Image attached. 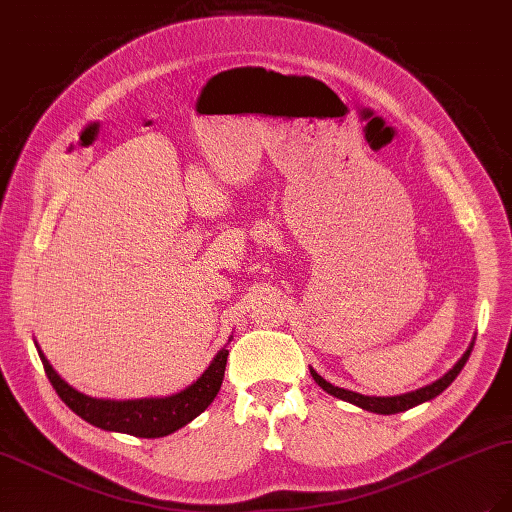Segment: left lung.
<instances>
[{
    "label": "left lung",
    "mask_w": 512,
    "mask_h": 512,
    "mask_svg": "<svg viewBox=\"0 0 512 512\" xmlns=\"http://www.w3.org/2000/svg\"><path fill=\"white\" fill-rule=\"evenodd\" d=\"M474 339L476 337H472L468 350L461 354V359L451 369H448L442 378L423 386V389H416V391H410V393H404V395H393V397L361 395V393H354V391H348V389H339V386L327 382L314 367H309V374H312V378L316 380V384L320 386L322 391H327L329 395L342 399V401H348V404H352V406H359L361 410L374 412V414H399V412H406L414 406H421V404H425V401H431L433 397H438L444 389H448L451 382L459 376V371L463 369V365H466V361L470 359V352L474 348Z\"/></svg>",
    "instance_id": "left-lung-1"
}]
</instances>
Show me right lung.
I'll return each mask as SVG.
<instances>
[{"label": "right lung", "instance_id": "add662e5", "mask_svg": "<svg viewBox=\"0 0 512 512\" xmlns=\"http://www.w3.org/2000/svg\"><path fill=\"white\" fill-rule=\"evenodd\" d=\"M232 339V335H230ZM228 339V342H230ZM36 344L38 356L49 376L53 389L61 401L79 414L89 425L100 427L104 431L128 433L136 438H164L175 433L177 429L192 423L194 418L209 408L215 395L220 393V386L226 371L228 350L226 346L213 356L209 367L183 391L160 397H141V399H111V397H91L74 389L61 378L53 365L46 359L42 348Z\"/></svg>", "mask_w": 512, "mask_h": 512}]
</instances>
